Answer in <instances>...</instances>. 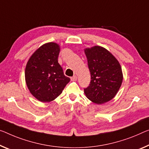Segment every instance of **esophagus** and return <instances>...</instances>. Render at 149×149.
Masks as SVG:
<instances>
[{
  "mask_svg": "<svg viewBox=\"0 0 149 149\" xmlns=\"http://www.w3.org/2000/svg\"><path fill=\"white\" fill-rule=\"evenodd\" d=\"M70 79H71L72 81H76L77 80V76H73L72 77L70 78Z\"/></svg>",
  "mask_w": 149,
  "mask_h": 149,
  "instance_id": "34e87169",
  "label": "esophagus"
}]
</instances>
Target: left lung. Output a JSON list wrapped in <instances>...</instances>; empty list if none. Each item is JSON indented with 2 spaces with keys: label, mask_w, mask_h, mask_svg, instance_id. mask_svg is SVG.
Returning a JSON list of instances; mask_svg holds the SVG:
<instances>
[{
  "label": "left lung",
  "mask_w": 149,
  "mask_h": 149,
  "mask_svg": "<svg viewBox=\"0 0 149 149\" xmlns=\"http://www.w3.org/2000/svg\"><path fill=\"white\" fill-rule=\"evenodd\" d=\"M91 81L84 89L91 101L101 104L113 99L123 82L122 68L113 54L100 46L84 49Z\"/></svg>",
  "instance_id": "8db88e82"
}]
</instances>
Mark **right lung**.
Segmentation results:
<instances>
[{"instance_id": "obj_1", "label": "right lung", "mask_w": 149, "mask_h": 149, "mask_svg": "<svg viewBox=\"0 0 149 149\" xmlns=\"http://www.w3.org/2000/svg\"><path fill=\"white\" fill-rule=\"evenodd\" d=\"M60 50L56 42L45 43L34 52L26 63V86L31 95L42 102L54 100L70 81L58 63Z\"/></svg>"}]
</instances>
